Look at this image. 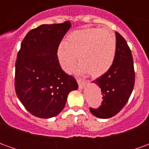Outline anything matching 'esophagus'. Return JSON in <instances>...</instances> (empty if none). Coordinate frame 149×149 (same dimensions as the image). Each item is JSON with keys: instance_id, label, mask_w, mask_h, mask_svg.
<instances>
[{"instance_id": "34e87169", "label": "esophagus", "mask_w": 149, "mask_h": 149, "mask_svg": "<svg viewBox=\"0 0 149 149\" xmlns=\"http://www.w3.org/2000/svg\"><path fill=\"white\" fill-rule=\"evenodd\" d=\"M77 81L78 85H79V88H83L85 86V81H84L81 80V79H79V78H78Z\"/></svg>"}]
</instances>
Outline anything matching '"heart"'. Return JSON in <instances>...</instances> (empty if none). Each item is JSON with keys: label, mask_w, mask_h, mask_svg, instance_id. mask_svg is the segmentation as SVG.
Wrapping results in <instances>:
<instances>
[{"label": "heart", "mask_w": 149, "mask_h": 149, "mask_svg": "<svg viewBox=\"0 0 149 149\" xmlns=\"http://www.w3.org/2000/svg\"><path fill=\"white\" fill-rule=\"evenodd\" d=\"M116 41L109 30L85 29L74 31L61 42L57 49V56L62 68L71 71L77 59L80 63L78 70L88 72L92 77H100L109 71L114 62Z\"/></svg>", "instance_id": "1"}]
</instances>
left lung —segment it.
Returning a JSON list of instances; mask_svg holds the SVG:
<instances>
[{
    "label": "left lung",
    "instance_id": "obj_1",
    "mask_svg": "<svg viewBox=\"0 0 149 149\" xmlns=\"http://www.w3.org/2000/svg\"><path fill=\"white\" fill-rule=\"evenodd\" d=\"M116 48L112 67L93 82L102 93L99 108H90V112L98 118L107 119L116 115L128 102L134 87L135 72L131 50L125 38L116 32Z\"/></svg>",
    "mask_w": 149,
    "mask_h": 149
}]
</instances>
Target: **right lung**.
Here are the masks:
<instances>
[{
    "label": "right lung",
    "mask_w": 149,
    "mask_h": 149,
    "mask_svg": "<svg viewBox=\"0 0 149 149\" xmlns=\"http://www.w3.org/2000/svg\"><path fill=\"white\" fill-rule=\"evenodd\" d=\"M70 27L69 21L41 24L29 31L21 44L15 90L24 108L37 117L58 115L68 93L78 88L75 78L62 70L57 57L59 45Z\"/></svg>",
    "instance_id": "right-lung-1"
}]
</instances>
